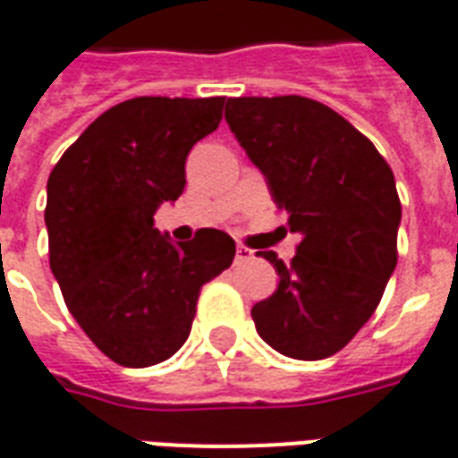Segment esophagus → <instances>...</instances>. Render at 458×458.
<instances>
[{"label":"esophagus","mask_w":458,"mask_h":458,"mask_svg":"<svg viewBox=\"0 0 458 458\" xmlns=\"http://www.w3.org/2000/svg\"><path fill=\"white\" fill-rule=\"evenodd\" d=\"M253 258H255V253L248 246L236 248V262H248V260H253Z\"/></svg>","instance_id":"34e87169"}]
</instances>
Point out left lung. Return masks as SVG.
I'll return each mask as SVG.
<instances>
[{
    "label": "left lung",
    "mask_w": 458,
    "mask_h": 458,
    "mask_svg": "<svg viewBox=\"0 0 458 458\" xmlns=\"http://www.w3.org/2000/svg\"><path fill=\"white\" fill-rule=\"evenodd\" d=\"M225 116L301 233L292 265L260 253L279 286L250 310L258 335L289 358L332 356L370 320L396 267L394 174L356 126L310 98H229Z\"/></svg>",
    "instance_id": "1"
}]
</instances>
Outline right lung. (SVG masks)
<instances>
[{"label":"right lung","instance_id":"right-lung-1","mask_svg":"<svg viewBox=\"0 0 458 458\" xmlns=\"http://www.w3.org/2000/svg\"><path fill=\"white\" fill-rule=\"evenodd\" d=\"M222 109L225 98L119 102L49 174V267L85 335L123 368L174 356L203 284L236 255L219 229L172 246L152 225L159 205L183 193L191 148L217 129Z\"/></svg>","mask_w":458,"mask_h":458}]
</instances>
